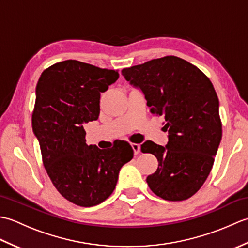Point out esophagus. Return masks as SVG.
Returning a JSON list of instances; mask_svg holds the SVG:
<instances>
[{
	"instance_id": "esophagus-1",
	"label": "esophagus",
	"mask_w": 248,
	"mask_h": 248,
	"mask_svg": "<svg viewBox=\"0 0 248 248\" xmlns=\"http://www.w3.org/2000/svg\"><path fill=\"white\" fill-rule=\"evenodd\" d=\"M131 146H132V149L134 151V155H139L140 154V146L139 144H135V143H132V144H131Z\"/></svg>"
}]
</instances>
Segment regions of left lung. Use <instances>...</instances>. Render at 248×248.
Masks as SVG:
<instances>
[{"mask_svg": "<svg viewBox=\"0 0 248 248\" xmlns=\"http://www.w3.org/2000/svg\"><path fill=\"white\" fill-rule=\"evenodd\" d=\"M121 73L144 93L150 112L165 118V147L147 140L144 154L159 162L147 183L156 196L170 202L192 197L207 180L222 140L218 98L213 84L191 62L164 56Z\"/></svg>", "mask_w": 248, "mask_h": 248, "instance_id": "8db88e82", "label": "left lung"}]
</instances>
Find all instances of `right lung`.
Returning a JSON list of instances; mask_svg holds the SVG:
<instances>
[{
	"instance_id": "1",
	"label": "right lung",
	"mask_w": 248,
	"mask_h": 248,
	"mask_svg": "<svg viewBox=\"0 0 248 248\" xmlns=\"http://www.w3.org/2000/svg\"><path fill=\"white\" fill-rule=\"evenodd\" d=\"M118 77L117 70L68 60L46 68L37 83L31 125L45 168L62 196L80 207L104 202L133 157L124 140L102 150L85 140L84 124L98 119L100 94Z\"/></svg>"
}]
</instances>
